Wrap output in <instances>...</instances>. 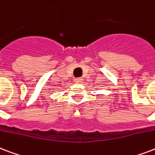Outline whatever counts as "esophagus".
<instances>
[{
	"label": "esophagus",
	"instance_id": "34e87169",
	"mask_svg": "<svg viewBox=\"0 0 155 155\" xmlns=\"http://www.w3.org/2000/svg\"><path fill=\"white\" fill-rule=\"evenodd\" d=\"M75 83H79V84H81V83L83 82V79H81V78H78V79H75V80H74Z\"/></svg>",
	"mask_w": 155,
	"mask_h": 155
}]
</instances>
